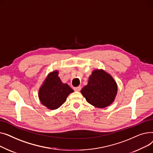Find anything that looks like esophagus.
<instances>
[{"mask_svg":"<svg viewBox=\"0 0 153 153\" xmlns=\"http://www.w3.org/2000/svg\"><path fill=\"white\" fill-rule=\"evenodd\" d=\"M74 89L76 91H81V86H78V87H74Z\"/></svg>","mask_w":153,"mask_h":153,"instance_id":"34e87169","label":"esophagus"}]
</instances>
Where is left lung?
<instances>
[{"label": "left lung", "mask_w": 153, "mask_h": 153, "mask_svg": "<svg viewBox=\"0 0 153 153\" xmlns=\"http://www.w3.org/2000/svg\"><path fill=\"white\" fill-rule=\"evenodd\" d=\"M117 91V84L111 76L103 69H96L92 72L87 85L81 92L92 105L105 108L114 101Z\"/></svg>", "instance_id": "1"}]
</instances>
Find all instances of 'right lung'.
I'll return each instance as SVG.
<instances>
[{"label":"right lung","mask_w":153,"mask_h":153,"mask_svg":"<svg viewBox=\"0 0 153 153\" xmlns=\"http://www.w3.org/2000/svg\"><path fill=\"white\" fill-rule=\"evenodd\" d=\"M58 71L48 74L39 88L38 97L43 105L50 110L60 107L66 102L69 94L73 92L69 85L63 84L58 77Z\"/></svg>","instance_id":"right-lung-1"}]
</instances>
